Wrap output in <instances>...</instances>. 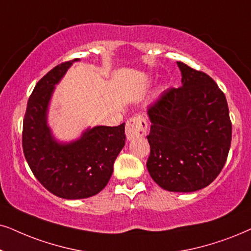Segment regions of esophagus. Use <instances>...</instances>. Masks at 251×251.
Instances as JSON below:
<instances>
[{"label":"esophagus","instance_id":"1","mask_svg":"<svg viewBox=\"0 0 251 251\" xmlns=\"http://www.w3.org/2000/svg\"><path fill=\"white\" fill-rule=\"evenodd\" d=\"M148 129V124L142 116L131 117L126 122V136L128 140L138 138V136L146 135Z\"/></svg>","mask_w":251,"mask_h":251}]
</instances>
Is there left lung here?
<instances>
[{"label":"left lung","instance_id":"1","mask_svg":"<svg viewBox=\"0 0 251 251\" xmlns=\"http://www.w3.org/2000/svg\"><path fill=\"white\" fill-rule=\"evenodd\" d=\"M182 85L148 107L149 175L164 190L193 192L210 185L226 163L231 122L226 96L204 72L177 61Z\"/></svg>","mask_w":251,"mask_h":251}]
</instances>
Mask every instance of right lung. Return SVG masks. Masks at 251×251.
<instances>
[{
    "mask_svg": "<svg viewBox=\"0 0 251 251\" xmlns=\"http://www.w3.org/2000/svg\"><path fill=\"white\" fill-rule=\"evenodd\" d=\"M55 66L40 78L28 98L23 122L24 156L36 178L56 197L82 199L105 188L113 163L125 145V123L119 126H96L80 140L58 144L47 126V106L54 85L77 61Z\"/></svg>",
    "mask_w": 251,
    "mask_h": 251,
    "instance_id": "add662e5",
    "label": "right lung"
}]
</instances>
